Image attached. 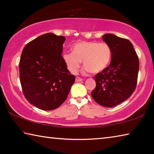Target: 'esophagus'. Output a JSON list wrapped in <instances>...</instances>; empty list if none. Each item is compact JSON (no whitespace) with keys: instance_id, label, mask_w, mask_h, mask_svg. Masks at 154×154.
I'll use <instances>...</instances> for the list:
<instances>
[{"instance_id":"34e87169","label":"esophagus","mask_w":154,"mask_h":154,"mask_svg":"<svg viewBox=\"0 0 154 154\" xmlns=\"http://www.w3.org/2000/svg\"><path fill=\"white\" fill-rule=\"evenodd\" d=\"M83 79H82V78H80L79 77H77L76 78H75V82H82Z\"/></svg>"}]
</instances>
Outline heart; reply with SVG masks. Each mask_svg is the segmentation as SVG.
<instances>
[{
	"instance_id": "heart-1",
	"label": "heart",
	"mask_w": 154,
	"mask_h": 154,
	"mask_svg": "<svg viewBox=\"0 0 154 154\" xmlns=\"http://www.w3.org/2000/svg\"><path fill=\"white\" fill-rule=\"evenodd\" d=\"M72 52L62 54V59L68 69L76 73L83 61V72L98 73L105 70L110 62L112 51L107 43L94 41H81L72 46Z\"/></svg>"
}]
</instances>
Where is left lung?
Returning a JSON list of instances; mask_svg holds the SVG:
<instances>
[{"mask_svg": "<svg viewBox=\"0 0 154 154\" xmlns=\"http://www.w3.org/2000/svg\"><path fill=\"white\" fill-rule=\"evenodd\" d=\"M102 38L111 49V60L109 66L95 75L96 85L91 95L100 105L113 107L133 93L137 85L139 61L130 41L113 34H105Z\"/></svg>", "mask_w": 154, "mask_h": 154, "instance_id": "obj_1", "label": "left lung"}]
</instances>
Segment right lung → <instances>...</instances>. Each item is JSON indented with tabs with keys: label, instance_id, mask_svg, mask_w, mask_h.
Wrapping results in <instances>:
<instances>
[{
	"label": "right lung",
	"instance_id": "right-lung-1",
	"mask_svg": "<svg viewBox=\"0 0 154 154\" xmlns=\"http://www.w3.org/2000/svg\"><path fill=\"white\" fill-rule=\"evenodd\" d=\"M64 41L63 36L44 34L28 43L21 55L23 93L30 104L44 111L59 107L75 82L61 56Z\"/></svg>",
	"mask_w": 154,
	"mask_h": 154
}]
</instances>
